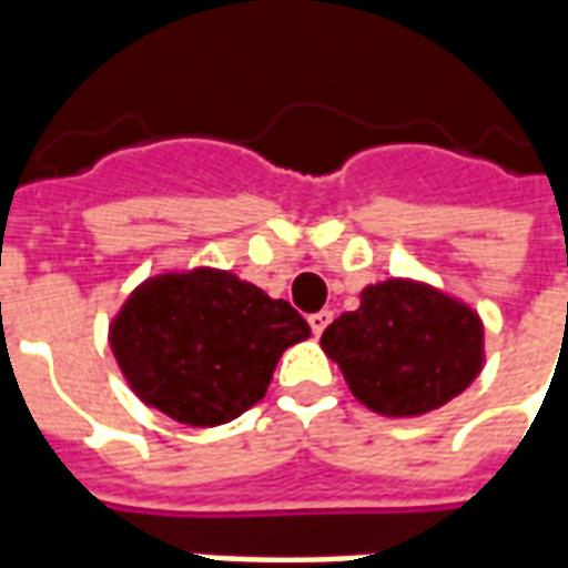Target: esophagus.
<instances>
[{
  "mask_svg": "<svg viewBox=\"0 0 568 568\" xmlns=\"http://www.w3.org/2000/svg\"><path fill=\"white\" fill-rule=\"evenodd\" d=\"M332 320H334L332 310H320V313H313V316H310V328H313V334L320 337V334L328 328V322Z\"/></svg>",
  "mask_w": 568,
  "mask_h": 568,
  "instance_id": "esophagus-1",
  "label": "esophagus"
}]
</instances>
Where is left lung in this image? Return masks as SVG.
Wrapping results in <instances>:
<instances>
[{
  "label": "left lung",
  "mask_w": 568,
  "mask_h": 568,
  "mask_svg": "<svg viewBox=\"0 0 568 568\" xmlns=\"http://www.w3.org/2000/svg\"><path fill=\"white\" fill-rule=\"evenodd\" d=\"M356 402L381 417H423L484 371V322L435 285L393 276L362 288V304L322 332Z\"/></svg>",
  "instance_id": "left-lung-1"
}]
</instances>
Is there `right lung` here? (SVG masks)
Instances as JSON below:
<instances>
[{"mask_svg":"<svg viewBox=\"0 0 568 568\" xmlns=\"http://www.w3.org/2000/svg\"><path fill=\"white\" fill-rule=\"evenodd\" d=\"M307 337L288 301L219 267L154 273L109 322V346L136 398L197 428L258 405L280 356Z\"/></svg>","mask_w":568,"mask_h":568,"instance_id":"obj_1","label":"right lung"}]
</instances>
